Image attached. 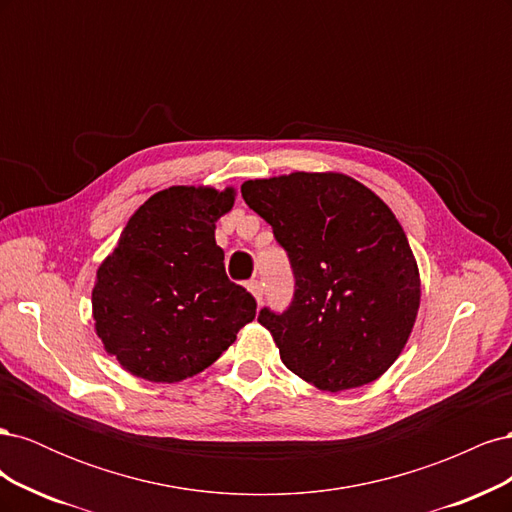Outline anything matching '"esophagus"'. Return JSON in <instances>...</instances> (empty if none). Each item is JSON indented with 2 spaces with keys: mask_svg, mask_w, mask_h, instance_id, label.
<instances>
[{
  "mask_svg": "<svg viewBox=\"0 0 512 512\" xmlns=\"http://www.w3.org/2000/svg\"><path fill=\"white\" fill-rule=\"evenodd\" d=\"M250 292H252V297L256 299V303L260 305L262 303V297H265V288H262V282H258V280H254V282H250Z\"/></svg>",
  "mask_w": 512,
  "mask_h": 512,
  "instance_id": "obj_1",
  "label": "esophagus"
}]
</instances>
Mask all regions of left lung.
<instances>
[{
    "instance_id": "obj_1",
    "label": "left lung",
    "mask_w": 512,
    "mask_h": 512,
    "mask_svg": "<svg viewBox=\"0 0 512 512\" xmlns=\"http://www.w3.org/2000/svg\"><path fill=\"white\" fill-rule=\"evenodd\" d=\"M273 226L294 271L292 305L262 309L280 359L320 391L378 380L404 350L421 305V275L395 213L344 173H297L241 185Z\"/></svg>"
}]
</instances>
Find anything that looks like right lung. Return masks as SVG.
<instances>
[{
  "mask_svg": "<svg viewBox=\"0 0 512 512\" xmlns=\"http://www.w3.org/2000/svg\"><path fill=\"white\" fill-rule=\"evenodd\" d=\"M235 188L173 185L128 220L96 273L91 316L104 350L128 374L175 384L207 369L256 316V301L232 284L215 222Z\"/></svg>",
  "mask_w": 512,
  "mask_h": 512,
  "instance_id": "obj_1",
  "label": "right lung"
}]
</instances>
